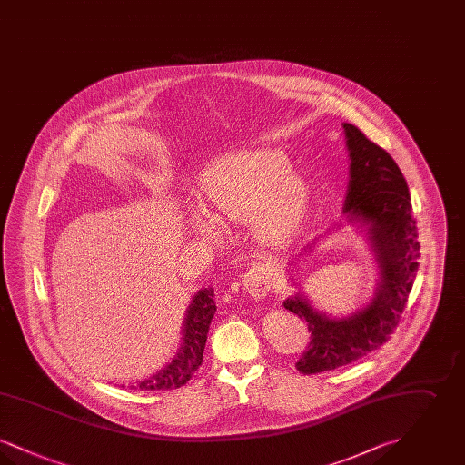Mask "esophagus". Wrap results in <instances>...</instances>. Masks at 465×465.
I'll list each match as a JSON object with an SVG mask.
<instances>
[{
  "mask_svg": "<svg viewBox=\"0 0 465 465\" xmlns=\"http://www.w3.org/2000/svg\"><path fill=\"white\" fill-rule=\"evenodd\" d=\"M242 288L254 300L265 298L270 291V281H268L266 270L262 266H254L249 272H245L242 275Z\"/></svg>",
  "mask_w": 465,
  "mask_h": 465,
  "instance_id": "obj_1",
  "label": "esophagus"
}]
</instances>
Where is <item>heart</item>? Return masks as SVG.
<instances>
[{
    "label": "heart",
    "instance_id": "heart-1",
    "mask_svg": "<svg viewBox=\"0 0 465 465\" xmlns=\"http://www.w3.org/2000/svg\"><path fill=\"white\" fill-rule=\"evenodd\" d=\"M199 192L203 209L215 222L249 220L252 237L265 247L289 242L309 207L307 181L291 171L288 156L279 150H252L224 158L202 177ZM212 221L205 214H193L190 220L200 233L216 237L220 230Z\"/></svg>",
    "mask_w": 465,
    "mask_h": 465
}]
</instances>
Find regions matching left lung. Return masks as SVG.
Instances as JSON below:
<instances>
[{"instance_id": "8db88e82", "label": "left lung", "mask_w": 465, "mask_h": 465, "mask_svg": "<svg viewBox=\"0 0 465 465\" xmlns=\"http://www.w3.org/2000/svg\"><path fill=\"white\" fill-rule=\"evenodd\" d=\"M343 129L351 155L343 214L368 230L380 282L373 302L345 319H331L317 312L302 294L284 302V309L309 326V347L296 362V370L303 375L351 364L389 341L419 270V230L398 163L352 124H343Z\"/></svg>"}]
</instances>
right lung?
Here are the masks:
<instances>
[{
	"label": "right lung",
	"mask_w": 465,
	"mask_h": 465,
	"mask_svg": "<svg viewBox=\"0 0 465 465\" xmlns=\"http://www.w3.org/2000/svg\"><path fill=\"white\" fill-rule=\"evenodd\" d=\"M214 312H216V303H214L213 289H202L192 300V305L186 312L183 345L176 357L156 375L150 376L148 380L137 381L135 385H129V389L173 391L184 385L202 364L207 332H209L211 321L214 317Z\"/></svg>",
	"instance_id": "obj_1"
}]
</instances>
